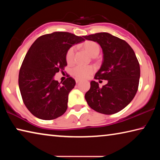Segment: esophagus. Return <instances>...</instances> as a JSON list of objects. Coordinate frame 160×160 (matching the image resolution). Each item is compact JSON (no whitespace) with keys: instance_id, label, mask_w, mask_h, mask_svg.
Masks as SVG:
<instances>
[{"instance_id":"obj_1","label":"esophagus","mask_w":160,"mask_h":160,"mask_svg":"<svg viewBox=\"0 0 160 160\" xmlns=\"http://www.w3.org/2000/svg\"><path fill=\"white\" fill-rule=\"evenodd\" d=\"M81 81V80H80V79H78V78H76V79H75V82H76V83H78V82H80Z\"/></svg>"}]
</instances>
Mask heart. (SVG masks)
Masks as SVG:
<instances>
[{
  "label": "heart",
  "instance_id": "b5f03b06",
  "mask_svg": "<svg viewBox=\"0 0 160 160\" xmlns=\"http://www.w3.org/2000/svg\"><path fill=\"white\" fill-rule=\"evenodd\" d=\"M82 47L84 49L92 56L97 55L99 52V47L96 42L92 41L85 42L82 44ZM74 51V47L70 48L68 51H67L66 58L68 63H71L73 61ZM94 70V68L91 66H81V65H78V66H76L72 69L71 72L75 77H76L78 79H84V78H88L90 75L92 74Z\"/></svg>",
  "mask_w": 160,
  "mask_h": 160
}]
</instances>
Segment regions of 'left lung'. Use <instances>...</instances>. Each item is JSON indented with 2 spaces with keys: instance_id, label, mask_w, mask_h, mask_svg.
Instances as JSON below:
<instances>
[{
  "instance_id": "left-lung-1",
  "label": "left lung",
  "mask_w": 160,
  "mask_h": 160,
  "mask_svg": "<svg viewBox=\"0 0 160 160\" xmlns=\"http://www.w3.org/2000/svg\"><path fill=\"white\" fill-rule=\"evenodd\" d=\"M83 37L102 47L103 61L94 79L108 81L102 88L91 81L86 101L92 109L104 114L120 112L132 101L138 88L140 69L134 51L126 41L107 32Z\"/></svg>"
}]
</instances>
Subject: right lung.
<instances>
[{"instance_id":"right-lung-1","label":"right lung","mask_w":160,"mask_h":160,"mask_svg":"<svg viewBox=\"0 0 160 160\" xmlns=\"http://www.w3.org/2000/svg\"><path fill=\"white\" fill-rule=\"evenodd\" d=\"M82 37L56 32L37 38L27 53L19 72L18 83L23 102L37 118L52 120L66 112L68 94L75 85L68 77L61 84L54 75L67 66L66 53Z\"/></svg>"}]
</instances>
